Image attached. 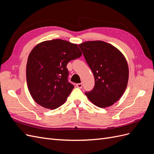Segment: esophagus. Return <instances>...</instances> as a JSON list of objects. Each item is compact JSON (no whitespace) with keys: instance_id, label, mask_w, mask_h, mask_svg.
Here are the masks:
<instances>
[{"instance_id":"obj_1","label":"esophagus","mask_w":154,"mask_h":154,"mask_svg":"<svg viewBox=\"0 0 154 154\" xmlns=\"http://www.w3.org/2000/svg\"><path fill=\"white\" fill-rule=\"evenodd\" d=\"M76 87L78 88H82V87H83V84L82 83H77L76 84Z\"/></svg>"}]
</instances>
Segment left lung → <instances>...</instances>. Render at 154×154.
Returning a JSON list of instances; mask_svg holds the SVG:
<instances>
[{"label": "left lung", "instance_id": "obj_1", "mask_svg": "<svg viewBox=\"0 0 154 154\" xmlns=\"http://www.w3.org/2000/svg\"><path fill=\"white\" fill-rule=\"evenodd\" d=\"M79 47L95 80L93 89L85 92V95L98 107L112 105L122 96L127 86V60L118 49L103 41H88Z\"/></svg>", "mask_w": 154, "mask_h": 154}]
</instances>
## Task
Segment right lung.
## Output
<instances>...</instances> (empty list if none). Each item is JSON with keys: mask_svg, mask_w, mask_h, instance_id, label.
<instances>
[{"mask_svg": "<svg viewBox=\"0 0 154 154\" xmlns=\"http://www.w3.org/2000/svg\"><path fill=\"white\" fill-rule=\"evenodd\" d=\"M82 54L76 44L61 39L35 46L26 66L27 86L35 102L49 109H57L65 103L74 88L68 81L67 65Z\"/></svg>", "mask_w": 154, "mask_h": 154, "instance_id": "obj_1", "label": "right lung"}]
</instances>
